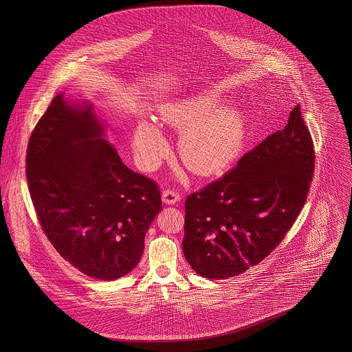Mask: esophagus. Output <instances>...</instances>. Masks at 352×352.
Listing matches in <instances>:
<instances>
[{
    "mask_svg": "<svg viewBox=\"0 0 352 352\" xmlns=\"http://www.w3.org/2000/svg\"><path fill=\"white\" fill-rule=\"evenodd\" d=\"M181 201V195L177 191L170 190V188H166V190L162 191V201L165 204H175L177 201Z\"/></svg>",
    "mask_w": 352,
    "mask_h": 352,
    "instance_id": "34e87169",
    "label": "esophagus"
}]
</instances>
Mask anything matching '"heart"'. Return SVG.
Wrapping results in <instances>:
<instances>
[{
	"label": "heart",
	"instance_id": "heart-1",
	"mask_svg": "<svg viewBox=\"0 0 352 352\" xmlns=\"http://www.w3.org/2000/svg\"><path fill=\"white\" fill-rule=\"evenodd\" d=\"M214 101L195 96L164 107L160 116L165 124L182 131L179 154L184 164L201 174L226 168L240 146L239 122L230 111H212ZM133 151L138 164L154 168L166 155L168 141L153 122H141L133 135Z\"/></svg>",
	"mask_w": 352,
	"mask_h": 352
}]
</instances>
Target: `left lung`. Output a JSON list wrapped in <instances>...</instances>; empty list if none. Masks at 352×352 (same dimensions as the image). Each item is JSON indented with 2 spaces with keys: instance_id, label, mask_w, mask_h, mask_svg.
Returning <instances> with one entry per match:
<instances>
[{
  "instance_id": "obj_1",
  "label": "left lung",
  "mask_w": 352,
  "mask_h": 352,
  "mask_svg": "<svg viewBox=\"0 0 352 352\" xmlns=\"http://www.w3.org/2000/svg\"><path fill=\"white\" fill-rule=\"evenodd\" d=\"M314 144L300 104L283 131L184 201V258L199 276L223 280L257 265L298 218L314 174Z\"/></svg>"
}]
</instances>
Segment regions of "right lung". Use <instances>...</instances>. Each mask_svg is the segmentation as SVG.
Segmentation results:
<instances>
[{
	"label": "right lung",
	"mask_w": 352,
	"mask_h": 352,
	"mask_svg": "<svg viewBox=\"0 0 352 352\" xmlns=\"http://www.w3.org/2000/svg\"><path fill=\"white\" fill-rule=\"evenodd\" d=\"M102 133L89 104L56 95L30 135L26 178L54 248L85 276L112 281L140 263L162 201L158 184L126 168Z\"/></svg>",
	"instance_id": "1"
}]
</instances>
